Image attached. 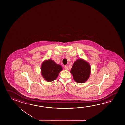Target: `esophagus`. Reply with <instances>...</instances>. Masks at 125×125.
Returning <instances> with one entry per match:
<instances>
[{"instance_id": "34e87169", "label": "esophagus", "mask_w": 125, "mask_h": 125, "mask_svg": "<svg viewBox=\"0 0 125 125\" xmlns=\"http://www.w3.org/2000/svg\"><path fill=\"white\" fill-rule=\"evenodd\" d=\"M65 69L66 70H69V68H68V67L67 66H65Z\"/></svg>"}]
</instances>
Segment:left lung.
Segmentation results:
<instances>
[{
    "mask_svg": "<svg viewBox=\"0 0 125 125\" xmlns=\"http://www.w3.org/2000/svg\"><path fill=\"white\" fill-rule=\"evenodd\" d=\"M70 73L76 82L80 83H83L89 78L91 74V66L84 59H77L72 66Z\"/></svg>",
    "mask_w": 125,
    "mask_h": 125,
    "instance_id": "obj_1",
    "label": "left lung"
}]
</instances>
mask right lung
Here are the masks:
<instances>
[{"instance_id": "obj_1", "label": "right lung", "mask_w": 125, "mask_h": 125, "mask_svg": "<svg viewBox=\"0 0 125 125\" xmlns=\"http://www.w3.org/2000/svg\"><path fill=\"white\" fill-rule=\"evenodd\" d=\"M62 70L61 66L55 63L52 59L45 60L41 65V74L47 81L51 82L55 80L59 72Z\"/></svg>"}]
</instances>
